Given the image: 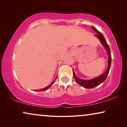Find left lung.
<instances>
[{
	"label": "left lung",
	"instance_id": "obj_1",
	"mask_svg": "<svg viewBox=\"0 0 127 127\" xmlns=\"http://www.w3.org/2000/svg\"><path fill=\"white\" fill-rule=\"evenodd\" d=\"M92 28H93V30L95 32L97 33V34H95V36H96V37L98 38L100 42H101L102 44L103 45L104 48H105L107 54H108L109 58H108V61H107L108 64H107V68L106 69V70L105 72L102 74V75H100L99 76H98V77H96L94 78V79H93L91 80H83V79H79V78H78L77 76H76L75 73H74V72L73 71V77L74 78V79H75L76 83L86 88H95V87L98 86V85L100 84L101 83H103V81L105 80L107 75H108L109 70H110V65H111V61H112V57H111V53H110V50H109V47L108 46V44H107L106 41L105 37H103V34H102L100 32H99V31L97 30L95 27H92Z\"/></svg>",
	"mask_w": 127,
	"mask_h": 127
}]
</instances>
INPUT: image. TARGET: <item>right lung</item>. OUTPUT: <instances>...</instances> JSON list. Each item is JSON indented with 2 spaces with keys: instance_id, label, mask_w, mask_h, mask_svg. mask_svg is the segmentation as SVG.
<instances>
[{
  "instance_id": "obj_1",
  "label": "right lung",
  "mask_w": 127,
  "mask_h": 127,
  "mask_svg": "<svg viewBox=\"0 0 127 127\" xmlns=\"http://www.w3.org/2000/svg\"><path fill=\"white\" fill-rule=\"evenodd\" d=\"M56 79H57V77H56ZM55 80L53 81V83H51V84H50L49 86H48L47 87H45V88H42V89H40V90H36V91H46L47 90H48V88H49L50 87H51L52 85H53L54 83V82H55Z\"/></svg>"
}]
</instances>
